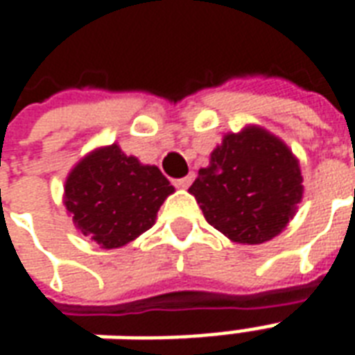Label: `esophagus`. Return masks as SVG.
<instances>
[{
  "label": "esophagus",
  "instance_id": "34e87169",
  "mask_svg": "<svg viewBox=\"0 0 355 355\" xmlns=\"http://www.w3.org/2000/svg\"><path fill=\"white\" fill-rule=\"evenodd\" d=\"M192 180H193V175H188V177L177 178V180H175V186H178V188H188V186L192 184Z\"/></svg>",
  "mask_w": 355,
  "mask_h": 355
}]
</instances>
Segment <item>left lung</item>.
<instances>
[{
  "label": "left lung",
  "instance_id": "obj_1",
  "mask_svg": "<svg viewBox=\"0 0 355 355\" xmlns=\"http://www.w3.org/2000/svg\"><path fill=\"white\" fill-rule=\"evenodd\" d=\"M190 193L211 226L232 241L257 245L275 238L293 218L302 198V177L282 140L247 127L224 137Z\"/></svg>",
  "mask_w": 355,
  "mask_h": 355
}]
</instances>
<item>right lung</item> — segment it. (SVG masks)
<instances>
[{
  "label": "right lung",
  "instance_id": "obj_1",
  "mask_svg": "<svg viewBox=\"0 0 355 355\" xmlns=\"http://www.w3.org/2000/svg\"><path fill=\"white\" fill-rule=\"evenodd\" d=\"M169 193L173 186L162 171L112 144L76 165L66 180L64 205L83 236L116 249L152 228Z\"/></svg>",
  "mask_w": 355,
  "mask_h": 355
}]
</instances>
